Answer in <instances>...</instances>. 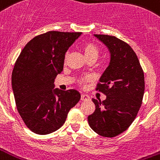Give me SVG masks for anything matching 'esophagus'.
I'll list each match as a JSON object with an SVG mask.
<instances>
[{
	"label": "esophagus",
	"instance_id": "esophagus-1",
	"mask_svg": "<svg viewBox=\"0 0 160 160\" xmlns=\"http://www.w3.org/2000/svg\"><path fill=\"white\" fill-rule=\"evenodd\" d=\"M89 99H90V96H87V95H85V94H82L81 95V100L82 101H87Z\"/></svg>",
	"mask_w": 160,
	"mask_h": 160
}]
</instances>
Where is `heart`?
Instances as JSON below:
<instances>
[{
	"label": "heart",
	"instance_id": "1",
	"mask_svg": "<svg viewBox=\"0 0 160 160\" xmlns=\"http://www.w3.org/2000/svg\"><path fill=\"white\" fill-rule=\"evenodd\" d=\"M83 50H84V53H85V58H90V57H98L99 54V51L97 49V48L94 44L91 43V42H87L84 45L83 47Z\"/></svg>",
	"mask_w": 160,
	"mask_h": 160
}]
</instances>
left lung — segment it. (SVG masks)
I'll return each mask as SVG.
<instances>
[{
	"mask_svg": "<svg viewBox=\"0 0 160 160\" xmlns=\"http://www.w3.org/2000/svg\"><path fill=\"white\" fill-rule=\"evenodd\" d=\"M94 36L108 48L110 62L96 88L107 98L102 102L92 99L96 110L88 116V122L96 133L113 138L128 128L139 111L144 75L136 53L127 42L114 36Z\"/></svg>",
	"mask_w": 160,
	"mask_h": 160,
	"instance_id": "1",
	"label": "left lung"
}]
</instances>
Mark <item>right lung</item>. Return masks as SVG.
Returning <instances> with one entry per match:
<instances>
[{
	"label": "right lung",
	"instance_id": "obj_1",
	"mask_svg": "<svg viewBox=\"0 0 160 160\" xmlns=\"http://www.w3.org/2000/svg\"><path fill=\"white\" fill-rule=\"evenodd\" d=\"M82 32L51 31L33 38L16 61L12 86L16 105L32 132L49 134L63 126L80 94L75 90L54 88L63 71L65 53Z\"/></svg>",
	"mask_w": 160,
	"mask_h": 160
}]
</instances>
